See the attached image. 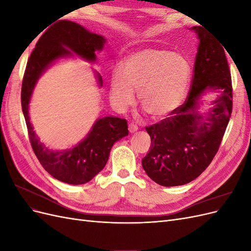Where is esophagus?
<instances>
[{
	"instance_id": "34e87169",
	"label": "esophagus",
	"mask_w": 251,
	"mask_h": 251,
	"mask_svg": "<svg viewBox=\"0 0 251 251\" xmlns=\"http://www.w3.org/2000/svg\"><path fill=\"white\" fill-rule=\"evenodd\" d=\"M128 131H130V133H135L138 131V126L134 125V124H130L128 125Z\"/></svg>"
}]
</instances>
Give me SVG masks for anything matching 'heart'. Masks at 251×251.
Returning a JSON list of instances; mask_svg holds the SVG:
<instances>
[{"label":"heart","mask_w":251,"mask_h":251,"mask_svg":"<svg viewBox=\"0 0 251 251\" xmlns=\"http://www.w3.org/2000/svg\"><path fill=\"white\" fill-rule=\"evenodd\" d=\"M192 76L185 55L163 48H144L126 55L120 69L112 72L110 98L114 107L125 110L139 101L154 119L171 116L183 103Z\"/></svg>","instance_id":"obj_1"}]
</instances>
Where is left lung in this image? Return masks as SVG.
<instances>
[{
  "mask_svg": "<svg viewBox=\"0 0 251 251\" xmlns=\"http://www.w3.org/2000/svg\"><path fill=\"white\" fill-rule=\"evenodd\" d=\"M199 39L194 77L185 102L170 117L147 126L151 149L141 163L162 186L183 185L206 170L221 144L232 111V88L224 49L206 30L191 28ZM206 90L218 93L206 112H200Z\"/></svg>",
  "mask_w": 251,
  "mask_h": 251,
  "instance_id": "1",
  "label": "left lung"
}]
</instances>
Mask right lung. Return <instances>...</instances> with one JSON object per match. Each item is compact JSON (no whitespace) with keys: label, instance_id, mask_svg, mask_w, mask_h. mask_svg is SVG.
<instances>
[{"label":"right lung","instance_id":"add662e5","mask_svg":"<svg viewBox=\"0 0 251 251\" xmlns=\"http://www.w3.org/2000/svg\"><path fill=\"white\" fill-rule=\"evenodd\" d=\"M102 35L88 31L71 21H58L37 41L30 55L22 83V110L26 120L29 139L39 161L52 177L68 184H83L92 180L107 163L113 144L128 135L126 119L105 116L98 118L91 131L72 149L54 151L41 142L30 123L29 103L41 75L63 57L77 56L90 63L96 62V51L105 44ZM100 87L102 78L95 73Z\"/></svg>","mask_w":251,"mask_h":251}]
</instances>
